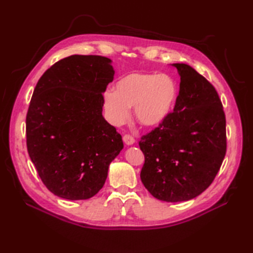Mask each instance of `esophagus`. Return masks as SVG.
I'll list each match as a JSON object with an SVG mask.
<instances>
[{"label":"esophagus","instance_id":"obj_1","mask_svg":"<svg viewBox=\"0 0 253 253\" xmlns=\"http://www.w3.org/2000/svg\"><path fill=\"white\" fill-rule=\"evenodd\" d=\"M124 139V142H125L126 144H128V146H130V144L135 143V138H133L131 135H129V133H125L123 137Z\"/></svg>","mask_w":253,"mask_h":253}]
</instances>
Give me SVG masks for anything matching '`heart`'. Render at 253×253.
I'll list each match as a JSON object with an SVG mask.
<instances>
[{
	"mask_svg": "<svg viewBox=\"0 0 253 253\" xmlns=\"http://www.w3.org/2000/svg\"><path fill=\"white\" fill-rule=\"evenodd\" d=\"M177 98V84L168 74L133 72L122 77L115 90L106 91L104 109L115 125L126 122L133 106L136 120L143 126H157L168 116Z\"/></svg>",
	"mask_w": 253,
	"mask_h": 253,
	"instance_id": "b5f03b06",
	"label": "heart"
}]
</instances>
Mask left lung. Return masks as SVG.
<instances>
[{
  "label": "left lung",
  "instance_id": "left-lung-1",
  "mask_svg": "<svg viewBox=\"0 0 253 253\" xmlns=\"http://www.w3.org/2000/svg\"><path fill=\"white\" fill-rule=\"evenodd\" d=\"M174 111L139 141L144 154L140 178L159 200L193 199L212 184L226 154V118L213 84L187 64Z\"/></svg>",
  "mask_w": 253,
  "mask_h": 253
}]
</instances>
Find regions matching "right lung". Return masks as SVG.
Returning <instances> with one entry per match:
<instances>
[{
    "label": "right lung",
    "instance_id": "obj_1",
    "mask_svg": "<svg viewBox=\"0 0 253 253\" xmlns=\"http://www.w3.org/2000/svg\"><path fill=\"white\" fill-rule=\"evenodd\" d=\"M113 76L110 58L71 55L46 69L36 85L26 116L27 150L42 182L57 197L96 195L124 147L102 116Z\"/></svg>",
    "mask_w": 253,
    "mask_h": 253
}]
</instances>
